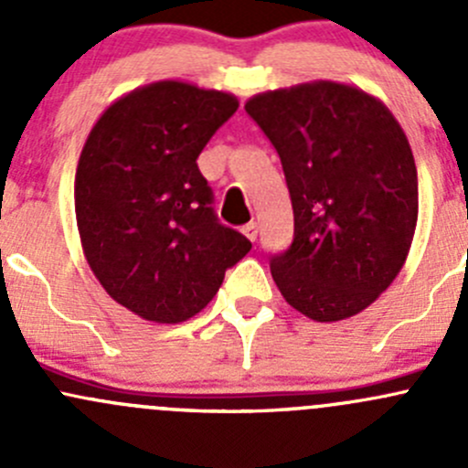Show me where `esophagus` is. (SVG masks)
<instances>
[{
  "instance_id": "34e87169",
  "label": "esophagus",
  "mask_w": 468,
  "mask_h": 468,
  "mask_svg": "<svg viewBox=\"0 0 468 468\" xmlns=\"http://www.w3.org/2000/svg\"><path fill=\"white\" fill-rule=\"evenodd\" d=\"M242 233H244V238L251 239V242H253V239L258 238V224H256V221H249L247 226H242Z\"/></svg>"
}]
</instances>
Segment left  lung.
Segmentation results:
<instances>
[{"label":"left lung","instance_id":"1","mask_svg":"<svg viewBox=\"0 0 468 468\" xmlns=\"http://www.w3.org/2000/svg\"><path fill=\"white\" fill-rule=\"evenodd\" d=\"M281 155L294 242L271 258L282 299L314 322L369 308L403 269L419 217L408 135L374 94L310 81L244 103Z\"/></svg>","mask_w":468,"mask_h":468}]
</instances>
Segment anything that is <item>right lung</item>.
I'll return each instance as SVG.
<instances>
[{
	"mask_svg": "<svg viewBox=\"0 0 468 468\" xmlns=\"http://www.w3.org/2000/svg\"><path fill=\"white\" fill-rule=\"evenodd\" d=\"M235 94L155 81L122 94L90 129L74 178L83 256L112 301L154 324H181L251 251L212 212L197 167Z\"/></svg>",
	"mask_w": 468,
	"mask_h": 468,
	"instance_id": "right-lung-1",
	"label": "right lung"
}]
</instances>
